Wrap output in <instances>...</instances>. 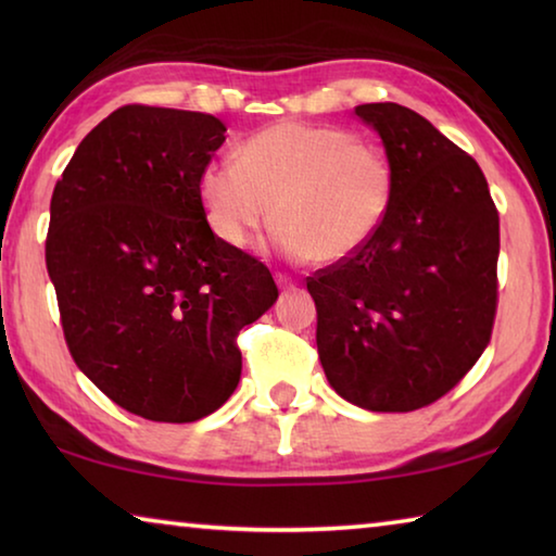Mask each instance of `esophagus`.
I'll use <instances>...</instances> for the list:
<instances>
[{
    "label": "esophagus",
    "mask_w": 556,
    "mask_h": 556,
    "mask_svg": "<svg viewBox=\"0 0 556 556\" xmlns=\"http://www.w3.org/2000/svg\"><path fill=\"white\" fill-rule=\"evenodd\" d=\"M277 285L285 289V291H291V289H296V281L294 279H289L287 275H277Z\"/></svg>",
    "instance_id": "34e87169"
}]
</instances>
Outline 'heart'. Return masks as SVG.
I'll return each mask as SVG.
<instances>
[{"instance_id":"obj_1","label":"heart","mask_w":556,"mask_h":556,"mask_svg":"<svg viewBox=\"0 0 556 556\" xmlns=\"http://www.w3.org/2000/svg\"><path fill=\"white\" fill-rule=\"evenodd\" d=\"M397 174L382 144L333 125L279 122L244 142L238 159L203 168L199 193L213 232L248 244L275 218L289 260L341 265L368 248L392 208Z\"/></svg>"}]
</instances>
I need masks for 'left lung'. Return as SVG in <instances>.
<instances>
[{
  "label": "left lung",
  "instance_id": "8db88e82",
  "mask_svg": "<svg viewBox=\"0 0 556 556\" xmlns=\"http://www.w3.org/2000/svg\"><path fill=\"white\" fill-rule=\"evenodd\" d=\"M394 164L368 248L306 279L331 388L370 412H412L466 378L491 343L501 220L476 159L397 102L357 105Z\"/></svg>",
  "mask_w": 556,
  "mask_h": 556
}]
</instances>
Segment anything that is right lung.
I'll return each instance as SVG.
<instances>
[{"instance_id": "add662e5", "label": "right lung", "mask_w": 556, "mask_h": 556, "mask_svg": "<svg viewBox=\"0 0 556 556\" xmlns=\"http://www.w3.org/2000/svg\"><path fill=\"white\" fill-rule=\"evenodd\" d=\"M225 142L205 112L125 105L51 195L46 267L65 345L137 417L186 425L240 382L238 336L275 304L267 265L211 230L199 181Z\"/></svg>"}]
</instances>
